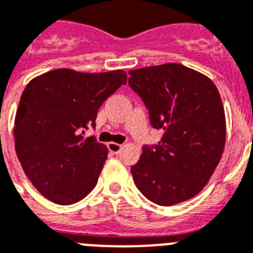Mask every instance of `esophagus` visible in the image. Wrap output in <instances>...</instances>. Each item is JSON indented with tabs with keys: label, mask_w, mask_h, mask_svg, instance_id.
I'll return each instance as SVG.
<instances>
[{
	"label": "esophagus",
	"mask_w": 253,
	"mask_h": 253,
	"mask_svg": "<svg viewBox=\"0 0 253 253\" xmlns=\"http://www.w3.org/2000/svg\"><path fill=\"white\" fill-rule=\"evenodd\" d=\"M107 147H108V150L111 151V153H114V154H117L119 151L121 150V147H123V145H120V143H116V142H110L108 145H107Z\"/></svg>",
	"instance_id": "esophagus-1"
}]
</instances>
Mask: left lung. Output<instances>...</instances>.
<instances>
[{
    "label": "left lung",
    "instance_id": "left-lung-1",
    "mask_svg": "<svg viewBox=\"0 0 253 253\" xmlns=\"http://www.w3.org/2000/svg\"><path fill=\"white\" fill-rule=\"evenodd\" d=\"M129 86L149 110L158 145L142 147L130 172L141 193L162 207L203 191L223 154L226 117L213 81L180 64L129 70Z\"/></svg>",
    "mask_w": 253,
    "mask_h": 253
}]
</instances>
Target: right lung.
<instances>
[{
	"instance_id": "1",
	"label": "right lung",
	"mask_w": 253,
	"mask_h": 253,
	"mask_svg": "<svg viewBox=\"0 0 253 253\" xmlns=\"http://www.w3.org/2000/svg\"><path fill=\"white\" fill-rule=\"evenodd\" d=\"M126 84L124 70L81 73L56 69L24 88L14 121L15 151L32 185L50 201L70 205L98 183L108 149L88 126L108 96Z\"/></svg>"
}]
</instances>
